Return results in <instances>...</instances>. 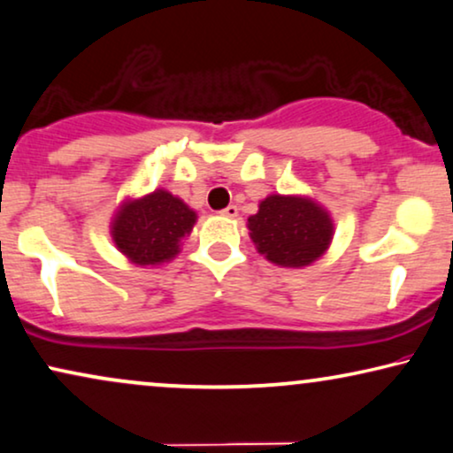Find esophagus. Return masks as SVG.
<instances>
[{
  "label": "esophagus",
  "instance_id": "1",
  "mask_svg": "<svg viewBox=\"0 0 453 453\" xmlns=\"http://www.w3.org/2000/svg\"><path fill=\"white\" fill-rule=\"evenodd\" d=\"M220 214H222V216H226V219H234V216L239 214V208H237V205H226V208L222 210Z\"/></svg>",
  "mask_w": 453,
  "mask_h": 453
}]
</instances>
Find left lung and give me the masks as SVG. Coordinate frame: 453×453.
Here are the masks:
<instances>
[{
    "label": "left lung",
    "instance_id": "obj_1",
    "mask_svg": "<svg viewBox=\"0 0 453 453\" xmlns=\"http://www.w3.org/2000/svg\"><path fill=\"white\" fill-rule=\"evenodd\" d=\"M257 254L283 268H303L331 248L334 222L325 205L308 196L264 197L248 219Z\"/></svg>",
    "mask_w": 453,
    "mask_h": 453
}]
</instances>
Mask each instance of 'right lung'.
Here are the masks:
<instances>
[{"label": "right lung", "instance_id": "add662e5", "mask_svg": "<svg viewBox=\"0 0 453 453\" xmlns=\"http://www.w3.org/2000/svg\"><path fill=\"white\" fill-rule=\"evenodd\" d=\"M197 222L196 210L166 189L127 197L110 222L116 250L134 266H160L180 254Z\"/></svg>", "mask_w": 453, "mask_h": 453}]
</instances>
